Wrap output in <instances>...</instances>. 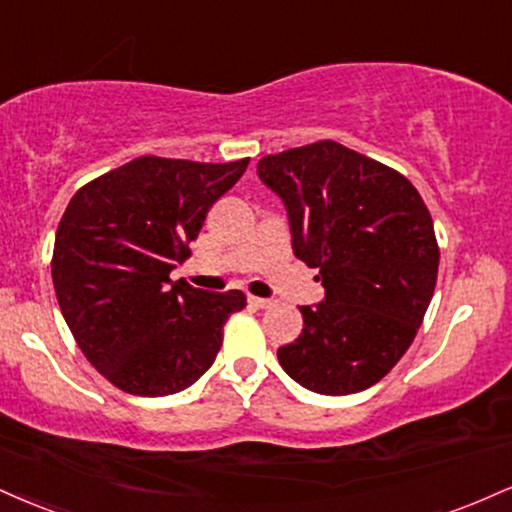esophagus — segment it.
Returning a JSON list of instances; mask_svg holds the SVG:
<instances>
[{"label": "esophagus", "mask_w": 512, "mask_h": 512, "mask_svg": "<svg viewBox=\"0 0 512 512\" xmlns=\"http://www.w3.org/2000/svg\"><path fill=\"white\" fill-rule=\"evenodd\" d=\"M248 303H250L252 307H257V310H267V307L274 305V300H269V298H257V295H250Z\"/></svg>", "instance_id": "1"}]
</instances>
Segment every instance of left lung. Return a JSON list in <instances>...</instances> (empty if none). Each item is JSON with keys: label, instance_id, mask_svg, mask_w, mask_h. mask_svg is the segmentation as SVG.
I'll list each match as a JSON object with an SVG mask.
<instances>
[{"label": "left lung", "instance_id": "obj_1", "mask_svg": "<svg viewBox=\"0 0 512 512\" xmlns=\"http://www.w3.org/2000/svg\"><path fill=\"white\" fill-rule=\"evenodd\" d=\"M286 205L293 252L319 269L326 298L303 305V334L279 362L324 396L365 391L415 341L439 274L434 221L417 188L391 166L336 140L257 162Z\"/></svg>", "mask_w": 512, "mask_h": 512}]
</instances>
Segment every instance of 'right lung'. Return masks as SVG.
Wrapping results in <instances>:
<instances>
[{"label": "right lung", "instance_id": "obj_1", "mask_svg": "<svg viewBox=\"0 0 512 512\" xmlns=\"http://www.w3.org/2000/svg\"><path fill=\"white\" fill-rule=\"evenodd\" d=\"M248 162L145 155L71 197L54 238V293L78 348L116 389L171 396L217 357L245 293H207L169 272Z\"/></svg>", "mask_w": 512, "mask_h": 512}]
</instances>
